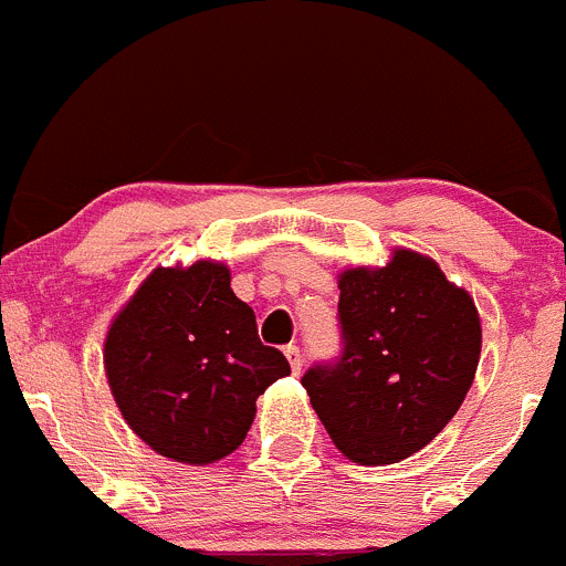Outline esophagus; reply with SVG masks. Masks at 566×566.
Masks as SVG:
<instances>
[{
  "instance_id": "1",
  "label": "esophagus",
  "mask_w": 566,
  "mask_h": 566,
  "mask_svg": "<svg viewBox=\"0 0 566 566\" xmlns=\"http://www.w3.org/2000/svg\"><path fill=\"white\" fill-rule=\"evenodd\" d=\"M283 355H285V360H289L291 371L300 374V368H302V352H300V346L289 344V346H285V349H283Z\"/></svg>"
}]
</instances>
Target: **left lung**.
I'll return each mask as SVG.
<instances>
[{
    "label": "left lung",
    "mask_w": 566,
    "mask_h": 566,
    "mask_svg": "<svg viewBox=\"0 0 566 566\" xmlns=\"http://www.w3.org/2000/svg\"><path fill=\"white\" fill-rule=\"evenodd\" d=\"M344 355L302 377L346 460L394 465L432 443L471 390L481 357L473 296L416 250L338 272Z\"/></svg>",
    "instance_id": "1"
}]
</instances>
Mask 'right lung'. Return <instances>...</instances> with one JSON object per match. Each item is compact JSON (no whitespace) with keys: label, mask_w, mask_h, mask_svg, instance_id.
<instances>
[{"label":"right lung","mask_w":566,"mask_h":566,"mask_svg":"<svg viewBox=\"0 0 566 566\" xmlns=\"http://www.w3.org/2000/svg\"><path fill=\"white\" fill-rule=\"evenodd\" d=\"M104 371L123 421L184 465L226 460L253 427L255 399L289 377L222 261L156 266L104 338Z\"/></svg>","instance_id":"1"}]
</instances>
